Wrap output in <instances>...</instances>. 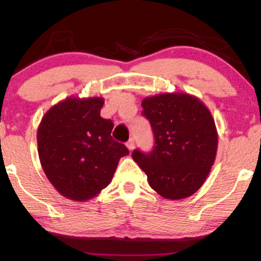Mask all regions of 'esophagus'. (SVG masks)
Listing matches in <instances>:
<instances>
[{"label": "esophagus", "instance_id": "1", "mask_svg": "<svg viewBox=\"0 0 261 261\" xmlns=\"http://www.w3.org/2000/svg\"><path fill=\"white\" fill-rule=\"evenodd\" d=\"M126 147L129 148V151H130V152L132 151V149L135 148V139H134V138L129 139V141H127V143H126Z\"/></svg>", "mask_w": 261, "mask_h": 261}]
</instances>
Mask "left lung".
Here are the masks:
<instances>
[{
  "instance_id": "left-lung-1",
  "label": "left lung",
  "mask_w": 261,
  "mask_h": 261,
  "mask_svg": "<svg viewBox=\"0 0 261 261\" xmlns=\"http://www.w3.org/2000/svg\"><path fill=\"white\" fill-rule=\"evenodd\" d=\"M143 116L151 123L154 147L132 159L147 175L148 184L171 200L191 196L204 184L218 149V132L208 108L188 93L145 98Z\"/></svg>"
}]
</instances>
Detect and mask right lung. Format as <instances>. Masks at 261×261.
<instances>
[{"mask_svg": "<svg viewBox=\"0 0 261 261\" xmlns=\"http://www.w3.org/2000/svg\"><path fill=\"white\" fill-rule=\"evenodd\" d=\"M102 98H68L48 110L38 129V153L62 196L85 201L112 182L129 149L114 140V123L100 116Z\"/></svg>", "mask_w": 261, "mask_h": 261, "instance_id": "right-lung-1", "label": "right lung"}]
</instances>
